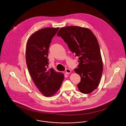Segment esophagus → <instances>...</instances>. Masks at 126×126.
Wrapping results in <instances>:
<instances>
[{"mask_svg":"<svg viewBox=\"0 0 126 126\" xmlns=\"http://www.w3.org/2000/svg\"><path fill=\"white\" fill-rule=\"evenodd\" d=\"M70 73H71V70L69 69H66V74H69Z\"/></svg>","mask_w":126,"mask_h":126,"instance_id":"34e87169","label":"esophagus"}]
</instances>
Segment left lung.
Returning <instances> with one entry per match:
<instances>
[{
	"label": "left lung",
	"mask_w": 126,
	"mask_h": 126,
	"mask_svg": "<svg viewBox=\"0 0 126 126\" xmlns=\"http://www.w3.org/2000/svg\"><path fill=\"white\" fill-rule=\"evenodd\" d=\"M61 36L70 51L79 57L78 68L75 71L81 77L78 84L79 91L84 94L92 93L98 86L103 71L100 48L96 37L89 29L78 26L62 27Z\"/></svg>",
	"instance_id": "1"
}]
</instances>
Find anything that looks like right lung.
Segmentation results:
<instances>
[{
	"instance_id": "add662e5",
	"label": "right lung",
	"mask_w": 126,
	"mask_h": 126,
	"mask_svg": "<svg viewBox=\"0 0 126 126\" xmlns=\"http://www.w3.org/2000/svg\"><path fill=\"white\" fill-rule=\"evenodd\" d=\"M59 27H47L33 33L26 46L25 58L28 71L36 87L44 96H53L60 88L64 75L52 68L47 70L48 48Z\"/></svg>"
}]
</instances>
